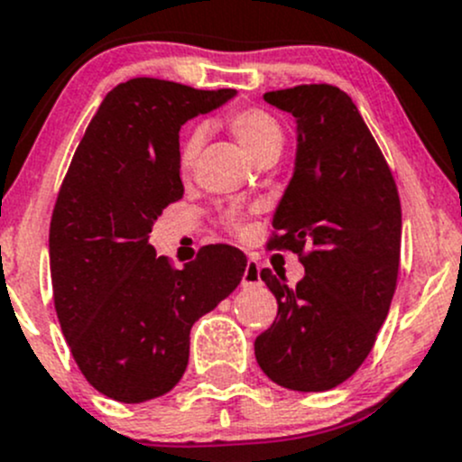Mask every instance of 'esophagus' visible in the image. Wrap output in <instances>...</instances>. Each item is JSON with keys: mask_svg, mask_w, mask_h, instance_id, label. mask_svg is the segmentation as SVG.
Returning a JSON list of instances; mask_svg holds the SVG:
<instances>
[{"mask_svg": "<svg viewBox=\"0 0 462 462\" xmlns=\"http://www.w3.org/2000/svg\"><path fill=\"white\" fill-rule=\"evenodd\" d=\"M254 284H260V263L255 258H249L245 273H242V287H254Z\"/></svg>", "mask_w": 462, "mask_h": 462, "instance_id": "34e87169", "label": "esophagus"}]
</instances>
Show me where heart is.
Segmentation results:
<instances>
[{"label":"heart","instance_id":"heart-1","mask_svg":"<svg viewBox=\"0 0 462 462\" xmlns=\"http://www.w3.org/2000/svg\"><path fill=\"white\" fill-rule=\"evenodd\" d=\"M226 126L233 133L237 142H240L242 149L251 155V158H260L264 151L269 149H280L282 146V128H280L278 120H275L271 113H266L264 108H240V111H233L229 117H226ZM199 133H193L191 137H187V142L182 144V151H180V166L187 173L189 169L196 162V155L199 151ZM231 229L240 231L242 220L237 216L229 217Z\"/></svg>","mask_w":462,"mask_h":462}]
</instances>
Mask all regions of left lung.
<instances>
[{"label": "left lung", "instance_id": "left-lung-1", "mask_svg": "<svg viewBox=\"0 0 462 462\" xmlns=\"http://www.w3.org/2000/svg\"><path fill=\"white\" fill-rule=\"evenodd\" d=\"M264 102L296 117V169L273 216L269 249L298 254L304 278L260 271L278 300L255 337V360L280 387L327 392L372 351L401 266L396 182L349 95L331 84L271 90Z\"/></svg>", "mask_w": 462, "mask_h": 462}]
</instances>
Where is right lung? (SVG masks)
<instances>
[{"label": "right lung", "mask_w": 462, "mask_h": 462, "mask_svg": "<svg viewBox=\"0 0 462 462\" xmlns=\"http://www.w3.org/2000/svg\"><path fill=\"white\" fill-rule=\"evenodd\" d=\"M233 95L155 78L117 84L57 193L49 233L55 311L79 372L113 401L171 392L187 369L193 322L245 273L236 246H202L173 269L149 245L158 216L184 196L180 126Z\"/></svg>", "instance_id": "1"}]
</instances>
